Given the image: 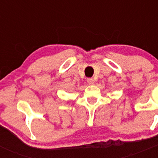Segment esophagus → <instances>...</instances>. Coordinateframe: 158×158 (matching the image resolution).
<instances>
[{"mask_svg": "<svg viewBox=\"0 0 158 158\" xmlns=\"http://www.w3.org/2000/svg\"><path fill=\"white\" fill-rule=\"evenodd\" d=\"M87 82L89 85H93L94 84V80H93V78H88Z\"/></svg>", "mask_w": 158, "mask_h": 158, "instance_id": "esophagus-1", "label": "esophagus"}]
</instances>
